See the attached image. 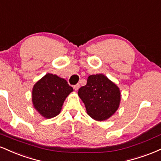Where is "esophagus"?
Wrapping results in <instances>:
<instances>
[{
	"label": "esophagus",
	"mask_w": 161,
	"mask_h": 161,
	"mask_svg": "<svg viewBox=\"0 0 161 161\" xmlns=\"http://www.w3.org/2000/svg\"><path fill=\"white\" fill-rule=\"evenodd\" d=\"M73 88H74V89L75 90V91H77V90L79 88V84H76L75 86H73Z\"/></svg>",
	"instance_id": "1"
}]
</instances>
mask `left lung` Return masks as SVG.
Instances as JSON below:
<instances>
[{"label":"left lung","mask_w":161,"mask_h":161,"mask_svg":"<svg viewBox=\"0 0 161 161\" xmlns=\"http://www.w3.org/2000/svg\"><path fill=\"white\" fill-rule=\"evenodd\" d=\"M78 95L84 103L87 114L100 122L111 117L121 101L119 87L102 73L89 75L87 84L79 89Z\"/></svg>","instance_id":"left-lung-1"}]
</instances>
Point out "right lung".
Listing matches in <instances>:
<instances>
[{
	"mask_svg": "<svg viewBox=\"0 0 161 161\" xmlns=\"http://www.w3.org/2000/svg\"><path fill=\"white\" fill-rule=\"evenodd\" d=\"M72 92L73 88L66 79L47 73L33 86V107L44 118L51 119L60 114L64 101Z\"/></svg>",
	"mask_w": 161,
	"mask_h": 161,
	"instance_id": "add662e5",
	"label": "right lung"
}]
</instances>
